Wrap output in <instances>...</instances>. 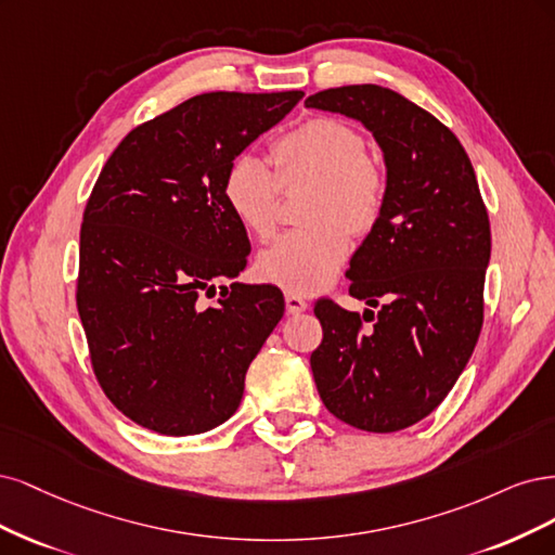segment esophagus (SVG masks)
Instances as JSON below:
<instances>
[{"instance_id": "obj_1", "label": "esophagus", "mask_w": 555, "mask_h": 555, "mask_svg": "<svg viewBox=\"0 0 555 555\" xmlns=\"http://www.w3.org/2000/svg\"><path fill=\"white\" fill-rule=\"evenodd\" d=\"M285 309H288L291 315H297V313H304L309 309L307 299H304L301 295H295V293H285Z\"/></svg>"}]
</instances>
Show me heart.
Wrapping results in <instances>:
<instances>
[{
  "instance_id": "obj_1",
  "label": "heart",
  "mask_w": 555,
  "mask_h": 555,
  "mask_svg": "<svg viewBox=\"0 0 555 555\" xmlns=\"http://www.w3.org/2000/svg\"><path fill=\"white\" fill-rule=\"evenodd\" d=\"M276 172L254 152L230 160L223 201L237 223L258 240L276 228L281 184L315 182L307 205L311 225L285 232L258 256L256 274L288 293L327 288L350 254V233L364 235L378 223L387 177L366 154L364 135L336 117H313L274 145Z\"/></svg>"
}]
</instances>
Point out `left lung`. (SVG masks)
<instances>
[{"label":"left lung","instance_id":"1","mask_svg":"<svg viewBox=\"0 0 555 555\" xmlns=\"http://www.w3.org/2000/svg\"><path fill=\"white\" fill-rule=\"evenodd\" d=\"M307 108L357 119L387 170L378 223L350 258V295L378 313L315 304L323 344L311 354L318 395L341 422L401 431L442 403L466 369L485 320L491 225L459 138L380 85L311 94ZM373 319L364 328L361 318Z\"/></svg>","mask_w":555,"mask_h":555}]
</instances>
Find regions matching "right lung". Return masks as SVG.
<instances>
[{
  "label": "right lung",
  "instance_id": "obj_1",
  "mask_svg": "<svg viewBox=\"0 0 555 555\" xmlns=\"http://www.w3.org/2000/svg\"><path fill=\"white\" fill-rule=\"evenodd\" d=\"M301 92H209L140 124L89 195L78 313L96 380L150 431L195 436L240 408L248 364L283 318L274 285H221L251 254L223 201L230 160Z\"/></svg>",
  "mask_w": 555,
  "mask_h": 555
}]
</instances>
